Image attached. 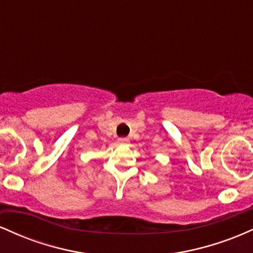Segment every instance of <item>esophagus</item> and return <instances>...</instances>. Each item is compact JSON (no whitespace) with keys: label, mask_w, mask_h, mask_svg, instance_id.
Returning a JSON list of instances; mask_svg holds the SVG:
<instances>
[{"label":"esophagus","mask_w":253,"mask_h":253,"mask_svg":"<svg viewBox=\"0 0 253 253\" xmlns=\"http://www.w3.org/2000/svg\"><path fill=\"white\" fill-rule=\"evenodd\" d=\"M118 143L121 144V145H125V144H128L129 141H128V139H127V138H119Z\"/></svg>","instance_id":"obj_1"}]
</instances>
